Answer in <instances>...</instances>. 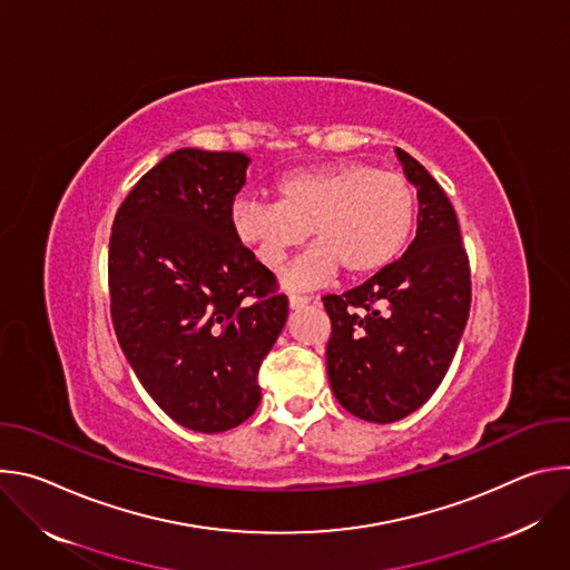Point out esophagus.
Segmentation results:
<instances>
[{"label": "esophagus", "instance_id": "1", "mask_svg": "<svg viewBox=\"0 0 570 570\" xmlns=\"http://www.w3.org/2000/svg\"><path fill=\"white\" fill-rule=\"evenodd\" d=\"M311 302V297L308 295H291L288 297V304H291V308H299V306H306Z\"/></svg>", "mask_w": 570, "mask_h": 570}]
</instances>
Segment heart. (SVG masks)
<instances>
[{
  "label": "heart",
  "mask_w": 570,
  "mask_h": 570,
  "mask_svg": "<svg viewBox=\"0 0 570 570\" xmlns=\"http://www.w3.org/2000/svg\"><path fill=\"white\" fill-rule=\"evenodd\" d=\"M277 203L236 200L232 229L255 259L277 271L313 234L315 248L288 273V286H315L343 268L363 277L385 268L409 246L415 191L401 174L365 161L297 169L275 183Z\"/></svg>",
  "instance_id": "heart-1"
}]
</instances>
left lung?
Masks as SVG:
<instances>
[{"label": "left lung", "instance_id": "1", "mask_svg": "<svg viewBox=\"0 0 570 570\" xmlns=\"http://www.w3.org/2000/svg\"><path fill=\"white\" fill-rule=\"evenodd\" d=\"M417 187V236L401 259L365 284L324 295L332 320L327 374L345 411L390 424L415 413L442 383L471 306L469 257L451 200L438 180L396 148Z\"/></svg>", "mask_w": 570, "mask_h": 570}]
</instances>
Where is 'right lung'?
Segmentation results:
<instances>
[{"label":"right lung","instance_id":"add662e5","mask_svg":"<svg viewBox=\"0 0 570 570\" xmlns=\"http://www.w3.org/2000/svg\"><path fill=\"white\" fill-rule=\"evenodd\" d=\"M248 165L243 153L180 148L139 178L110 234L117 341L159 409L198 433L253 417L288 315L275 275L232 229Z\"/></svg>","mask_w":570,"mask_h":570}]
</instances>
